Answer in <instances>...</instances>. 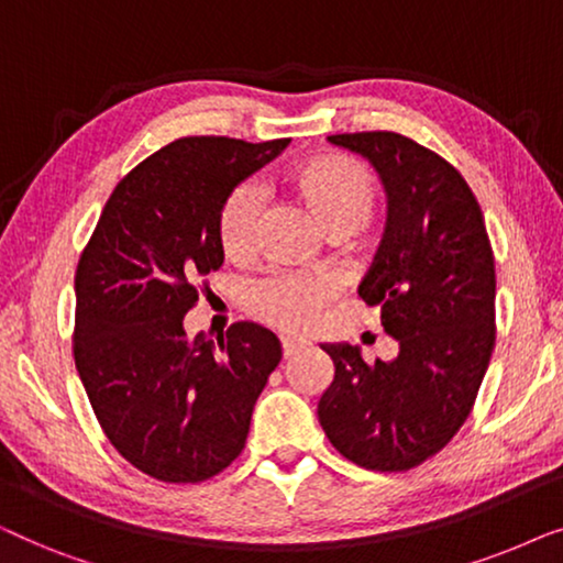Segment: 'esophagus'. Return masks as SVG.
I'll list each match as a JSON object with an SVG mask.
<instances>
[{
	"mask_svg": "<svg viewBox=\"0 0 563 563\" xmlns=\"http://www.w3.org/2000/svg\"><path fill=\"white\" fill-rule=\"evenodd\" d=\"M307 349V341H302V338H282V351L284 356H297L299 351Z\"/></svg>",
	"mask_w": 563,
	"mask_h": 563,
	"instance_id": "obj_1",
	"label": "esophagus"
}]
</instances>
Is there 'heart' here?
Instances as JSON below:
<instances>
[{
    "instance_id": "obj_1",
    "label": "heart",
    "mask_w": 563,
    "mask_h": 563,
    "mask_svg": "<svg viewBox=\"0 0 563 563\" xmlns=\"http://www.w3.org/2000/svg\"><path fill=\"white\" fill-rule=\"evenodd\" d=\"M287 187L307 207L325 235H351L372 220L376 184L368 168L349 156H318L287 174ZM261 191L245 181L225 197L218 214L220 249L230 261H245L256 251ZM338 295V282L322 272H272L251 282L245 305L268 325L305 333Z\"/></svg>"
}]
</instances>
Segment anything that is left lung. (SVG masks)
<instances>
[{
	"instance_id": "left-lung-1",
	"label": "left lung",
	"mask_w": 563,
	"mask_h": 563,
	"mask_svg": "<svg viewBox=\"0 0 563 563\" xmlns=\"http://www.w3.org/2000/svg\"><path fill=\"white\" fill-rule=\"evenodd\" d=\"M387 191V230L358 297L379 307L397 356L322 343L335 376L318 418L353 464L407 472L459 433L495 349V256L479 202L456 168L399 133L330 135Z\"/></svg>"
}]
</instances>
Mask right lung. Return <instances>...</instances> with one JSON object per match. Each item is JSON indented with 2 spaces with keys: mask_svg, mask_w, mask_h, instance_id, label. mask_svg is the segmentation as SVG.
Listing matches in <instances>:
<instances>
[{
  "mask_svg": "<svg viewBox=\"0 0 563 563\" xmlns=\"http://www.w3.org/2000/svg\"><path fill=\"white\" fill-rule=\"evenodd\" d=\"M287 145L214 135L164 145L114 187L81 253L76 372L110 443L153 479L195 484L233 464L282 361L279 338L256 322H235L214 345L187 338L184 314L199 276L225 261V197Z\"/></svg>",
  "mask_w": 563,
  "mask_h": 563,
  "instance_id": "right-lung-1",
  "label": "right lung"
}]
</instances>
